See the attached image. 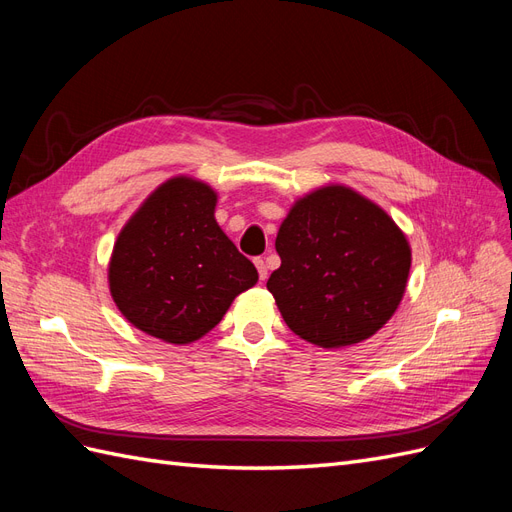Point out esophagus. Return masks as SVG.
Wrapping results in <instances>:
<instances>
[{
    "label": "esophagus",
    "mask_w": 512,
    "mask_h": 512,
    "mask_svg": "<svg viewBox=\"0 0 512 512\" xmlns=\"http://www.w3.org/2000/svg\"><path fill=\"white\" fill-rule=\"evenodd\" d=\"M254 265H256V269H258L260 282H265V280H267V265H265V260H262V258H256V260H254Z\"/></svg>",
    "instance_id": "34e87169"
}]
</instances>
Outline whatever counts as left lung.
I'll return each instance as SVG.
<instances>
[{
    "label": "left lung",
    "mask_w": 512,
    "mask_h": 512,
    "mask_svg": "<svg viewBox=\"0 0 512 512\" xmlns=\"http://www.w3.org/2000/svg\"><path fill=\"white\" fill-rule=\"evenodd\" d=\"M275 250L282 265L267 288L288 329L318 348L365 342L406 294V232L350 185L327 183L294 200Z\"/></svg>",
    "instance_id": "obj_1"
}]
</instances>
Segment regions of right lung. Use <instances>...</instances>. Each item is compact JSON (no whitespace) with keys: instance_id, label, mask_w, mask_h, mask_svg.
<instances>
[{"instance_id":"right-lung-1","label":"right lung","mask_w":512,"mask_h":512,"mask_svg":"<svg viewBox=\"0 0 512 512\" xmlns=\"http://www.w3.org/2000/svg\"><path fill=\"white\" fill-rule=\"evenodd\" d=\"M218 192L190 175L160 183L123 224L108 290L132 327L166 344L205 337L258 271L215 220Z\"/></svg>"}]
</instances>
